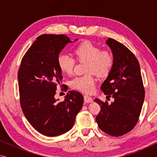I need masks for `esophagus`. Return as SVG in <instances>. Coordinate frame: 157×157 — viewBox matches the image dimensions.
Returning <instances> with one entry per match:
<instances>
[{"label":"esophagus","instance_id":"obj_1","mask_svg":"<svg viewBox=\"0 0 157 157\" xmlns=\"http://www.w3.org/2000/svg\"><path fill=\"white\" fill-rule=\"evenodd\" d=\"M84 101H85V102H86V103H91L93 101V98H92L91 96H89L84 95Z\"/></svg>","mask_w":157,"mask_h":157}]
</instances>
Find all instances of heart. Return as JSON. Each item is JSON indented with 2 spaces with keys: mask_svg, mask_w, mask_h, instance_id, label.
I'll return each instance as SVG.
<instances>
[{
  "mask_svg": "<svg viewBox=\"0 0 157 157\" xmlns=\"http://www.w3.org/2000/svg\"><path fill=\"white\" fill-rule=\"evenodd\" d=\"M74 53L78 61H86L85 73L87 74L75 77L71 81L70 85L73 89L89 94L94 91L96 84V79L91 73L101 77L106 76L112 69L114 58L110 51L101 50L89 40L78 44L74 49ZM75 63V59L68 53H61L57 58L58 66L63 74H71Z\"/></svg>",
  "mask_w": 157,
  "mask_h": 157,
  "instance_id": "obj_1",
  "label": "heart"
}]
</instances>
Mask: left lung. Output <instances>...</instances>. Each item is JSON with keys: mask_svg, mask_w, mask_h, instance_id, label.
Masks as SVG:
<instances>
[{"mask_svg": "<svg viewBox=\"0 0 157 157\" xmlns=\"http://www.w3.org/2000/svg\"><path fill=\"white\" fill-rule=\"evenodd\" d=\"M106 44L112 51L114 63L101 89L105 95L114 98L109 104L96 98L101 110L96 117L103 132L120 136L131 132L138 122L145 91L138 60L121 43L109 38Z\"/></svg>", "mask_w": 157, "mask_h": 157, "instance_id": "left-lung-1", "label": "left lung"}]
</instances>
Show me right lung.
<instances>
[{"mask_svg":"<svg viewBox=\"0 0 157 157\" xmlns=\"http://www.w3.org/2000/svg\"><path fill=\"white\" fill-rule=\"evenodd\" d=\"M77 40V39H76ZM70 38L63 34L38 36L23 56L18 72L21 109L31 125L40 134L56 136L73 127L83 106V96L71 91L63 101L54 98L63 76L57 58Z\"/></svg>","mask_w":157,"mask_h":157,"instance_id":"add662e5","label":"right lung"}]
</instances>
